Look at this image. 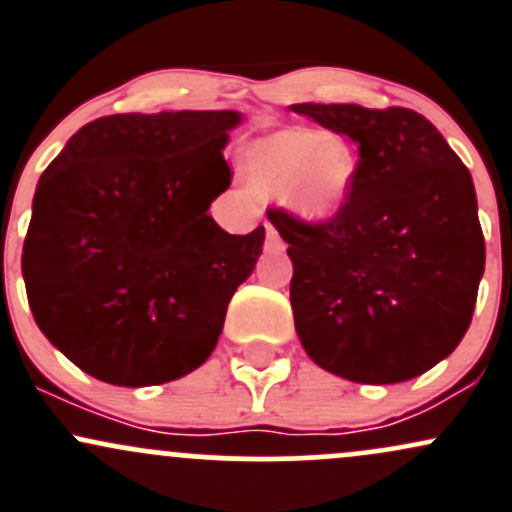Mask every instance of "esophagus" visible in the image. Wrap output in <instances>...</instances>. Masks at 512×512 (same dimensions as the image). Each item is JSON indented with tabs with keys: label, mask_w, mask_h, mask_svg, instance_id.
Masks as SVG:
<instances>
[{
	"label": "esophagus",
	"mask_w": 512,
	"mask_h": 512,
	"mask_svg": "<svg viewBox=\"0 0 512 512\" xmlns=\"http://www.w3.org/2000/svg\"><path fill=\"white\" fill-rule=\"evenodd\" d=\"M267 238H265V250L267 252H282L284 250V243H282V238H279V233H277V228L272 226V223H267Z\"/></svg>",
	"instance_id": "34e87169"
}]
</instances>
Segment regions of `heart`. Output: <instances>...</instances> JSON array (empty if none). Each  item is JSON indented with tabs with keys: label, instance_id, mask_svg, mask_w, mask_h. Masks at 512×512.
<instances>
[{
	"label": "heart",
	"instance_id": "b5f03b06",
	"mask_svg": "<svg viewBox=\"0 0 512 512\" xmlns=\"http://www.w3.org/2000/svg\"><path fill=\"white\" fill-rule=\"evenodd\" d=\"M359 155L345 138L313 128H286L243 153L247 184L260 196H282L291 213L323 223L345 209L359 179Z\"/></svg>",
	"mask_w": 512,
	"mask_h": 512
}]
</instances>
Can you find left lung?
Here are the masks:
<instances>
[{"label":"left lung","mask_w":512,"mask_h":512,"mask_svg":"<svg viewBox=\"0 0 512 512\" xmlns=\"http://www.w3.org/2000/svg\"><path fill=\"white\" fill-rule=\"evenodd\" d=\"M359 150L350 201L308 226L274 211L294 262L306 355L357 384H398L449 357L474 316L486 245L471 174L418 111L291 104Z\"/></svg>","instance_id":"obj_1"}]
</instances>
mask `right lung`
<instances>
[{
  "instance_id": "1",
  "label": "right lung",
  "mask_w": 512,
  "mask_h": 512,
  "mask_svg": "<svg viewBox=\"0 0 512 512\" xmlns=\"http://www.w3.org/2000/svg\"><path fill=\"white\" fill-rule=\"evenodd\" d=\"M238 111L114 114L87 123L41 174L24 240L28 306L72 364L153 386L209 359L265 228L209 216L230 187Z\"/></svg>"
}]
</instances>
